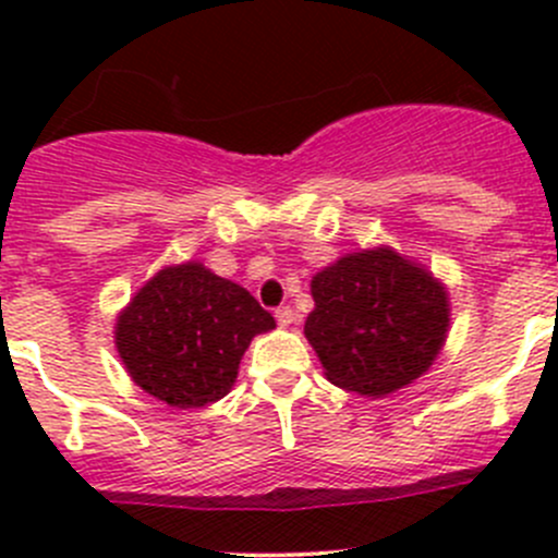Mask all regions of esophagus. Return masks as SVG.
I'll list each match as a JSON object with an SVG mask.
<instances>
[{
    "label": "esophagus",
    "mask_w": 558,
    "mask_h": 558,
    "mask_svg": "<svg viewBox=\"0 0 558 558\" xmlns=\"http://www.w3.org/2000/svg\"><path fill=\"white\" fill-rule=\"evenodd\" d=\"M275 318H278V324L286 329V326L294 324V311H291V307H280V311H275Z\"/></svg>",
    "instance_id": "1"
}]
</instances>
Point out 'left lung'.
<instances>
[{
  "mask_svg": "<svg viewBox=\"0 0 558 558\" xmlns=\"http://www.w3.org/2000/svg\"><path fill=\"white\" fill-rule=\"evenodd\" d=\"M311 294L305 337L326 380L362 397L421 378L451 329L446 283L388 245L340 256L313 275Z\"/></svg>",
  "mask_w": 558,
  "mask_h": 558,
  "instance_id": "obj_1",
  "label": "left lung"
}]
</instances>
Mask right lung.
Returning a JSON list of instances; mask_svg holds the SVG:
<instances>
[{
	"label": "right lung",
	"mask_w": 558,
	"mask_h": 558,
	"mask_svg": "<svg viewBox=\"0 0 558 558\" xmlns=\"http://www.w3.org/2000/svg\"><path fill=\"white\" fill-rule=\"evenodd\" d=\"M275 318L243 286L202 262L159 269L116 318L129 378L170 408H205L232 391L240 359Z\"/></svg>",
	"instance_id": "add662e5"
}]
</instances>
